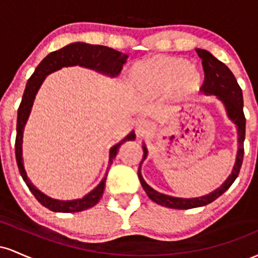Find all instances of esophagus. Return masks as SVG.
<instances>
[{
  "instance_id": "34e87169",
  "label": "esophagus",
  "mask_w": 258,
  "mask_h": 258,
  "mask_svg": "<svg viewBox=\"0 0 258 258\" xmlns=\"http://www.w3.org/2000/svg\"><path fill=\"white\" fill-rule=\"evenodd\" d=\"M153 126L149 121L147 120H138L136 122V132H137L138 137H144V136L149 135L152 132Z\"/></svg>"
}]
</instances>
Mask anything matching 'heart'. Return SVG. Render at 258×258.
<instances>
[{"label":"heart","instance_id":"1","mask_svg":"<svg viewBox=\"0 0 258 258\" xmlns=\"http://www.w3.org/2000/svg\"><path fill=\"white\" fill-rule=\"evenodd\" d=\"M132 81L138 90L150 94L172 91L189 96L197 91L200 75L197 68L177 57H154L133 68Z\"/></svg>","mask_w":258,"mask_h":258}]
</instances>
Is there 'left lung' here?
<instances>
[{"label":"left lung","mask_w":258,"mask_h":258,"mask_svg":"<svg viewBox=\"0 0 258 258\" xmlns=\"http://www.w3.org/2000/svg\"><path fill=\"white\" fill-rule=\"evenodd\" d=\"M198 55L201 59L204 69V82L201 85L200 90L205 92L206 94H215L220 98L226 105L228 116L236 123L239 135V150L236 155V161L234 165L233 172L228 177V179L221 188L216 189L211 194L205 195V197L194 198V199H182V198H173L168 195L161 194L159 191L154 190L152 186H149L144 182L143 177L141 174V168L138 170V177L141 180V184L146 190L148 197L152 199L154 203L159 205L170 207V209H178L186 210L194 209V207L205 206L207 204L215 201L217 198H220L224 191L228 190L230 185L233 184L234 180L236 179L242 165V159H244V139H245V125H246V119L244 115V100H242V92L235 76L230 72L229 68L226 64L218 60L210 52L205 49H197ZM143 161L147 158V148L143 146Z\"/></svg>","instance_id":"1"}]
</instances>
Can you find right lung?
I'll return each mask as SVG.
<instances>
[{
    "label": "right lung",
    "instance_id": "1",
    "mask_svg": "<svg viewBox=\"0 0 258 258\" xmlns=\"http://www.w3.org/2000/svg\"><path fill=\"white\" fill-rule=\"evenodd\" d=\"M127 55L121 54V52L115 51V49L109 48L106 46H100V44H88L84 42H75L68 46L63 47L61 49L49 53L46 58L37 65L35 72L28 80V84L25 86L24 94H23L22 103H20L19 109H18V117H17V137H16V159L17 165L19 168V172L22 174L23 179L30 189V191L36 198V200L41 205L47 207L48 210L54 212H79L84 211V210L90 209L98 204V201L102 198L103 191H104V186L106 182V176H108V171H106L105 177L103 178L102 182L97 188H94L91 193H88L82 199L73 200V201H60L54 200L48 198L47 195L41 193L38 189L35 188L31 184L30 179L26 176L24 170V165H23L22 158V143H23V131H24V126L28 120L29 114H30L32 103H34L35 96H36L38 88L41 84L43 82L44 78L48 74H51L55 70L60 69L63 67H72V65H81V67L90 68L94 69L97 72L104 73L106 75L116 76L121 70H122V65L125 63ZM136 138V135L133 132L130 133L125 139L117 143L110 149V156H109V167L112 164V160L115 159L119 148L121 144L125 143L126 141H133ZM109 170V168H108Z\"/></svg>",
    "mask_w": 258,
    "mask_h": 258
}]
</instances>
